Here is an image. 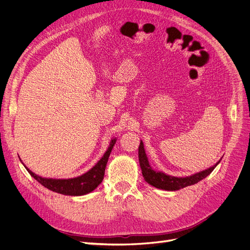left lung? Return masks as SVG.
Returning <instances> with one entry per match:
<instances>
[{
    "mask_svg": "<svg viewBox=\"0 0 250 250\" xmlns=\"http://www.w3.org/2000/svg\"><path fill=\"white\" fill-rule=\"evenodd\" d=\"M139 161H140V166H141L144 179H145L149 185L166 191H177L179 188L197 184L198 181L202 180L203 178H206L208 175H209V174L213 172V170L217 167V165L220 163V161H219L213 166V167L196 174H193L191 176H187V177L170 176L163 172L154 171L152 168H151L142 141L139 147Z\"/></svg>",
    "mask_w": 250,
    "mask_h": 250,
    "instance_id": "left-lung-1",
    "label": "left lung"
}]
</instances>
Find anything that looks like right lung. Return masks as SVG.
Masks as SVG:
<instances>
[{
    "label": "right lung",
    "instance_id": "right-lung-1",
    "mask_svg": "<svg viewBox=\"0 0 250 250\" xmlns=\"http://www.w3.org/2000/svg\"><path fill=\"white\" fill-rule=\"evenodd\" d=\"M116 144V139L111 140L110 145L106 152L104 153L101 160L98 162L94 167L87 171L86 173L82 174L81 176L75 177V178H67V179H53V178H43L35 173L30 171L26 166L25 168L30 173V175L34 177L41 185L44 188H49V190L56 192L62 195H69V196H81L88 194L99 186L104 177L105 168H106V164L108 162V157L110 155L111 150Z\"/></svg>",
    "mask_w": 250,
    "mask_h": 250
}]
</instances>
